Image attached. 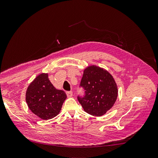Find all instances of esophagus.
<instances>
[{"label":"esophagus","mask_w":158,"mask_h":158,"mask_svg":"<svg viewBox=\"0 0 158 158\" xmlns=\"http://www.w3.org/2000/svg\"><path fill=\"white\" fill-rule=\"evenodd\" d=\"M66 94H67L68 97H71L72 96H73V92L68 91V92H66Z\"/></svg>","instance_id":"esophagus-1"}]
</instances>
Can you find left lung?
Listing matches in <instances>:
<instances>
[{
    "label": "left lung",
    "mask_w": 158,
    "mask_h": 158,
    "mask_svg": "<svg viewBox=\"0 0 158 158\" xmlns=\"http://www.w3.org/2000/svg\"><path fill=\"white\" fill-rule=\"evenodd\" d=\"M80 88L84 90L77 99L87 113L102 116L113 107L117 97V87L111 74L101 68L89 66L84 71Z\"/></svg>",
    "instance_id": "obj_1"
}]
</instances>
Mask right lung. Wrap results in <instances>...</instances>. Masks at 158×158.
<instances>
[{
  "instance_id": "obj_1",
  "label": "right lung",
  "mask_w": 158,
  "mask_h": 158,
  "mask_svg": "<svg viewBox=\"0 0 158 158\" xmlns=\"http://www.w3.org/2000/svg\"><path fill=\"white\" fill-rule=\"evenodd\" d=\"M66 97L64 91L53 86L48 74L36 77L26 92V102L30 110L45 120L53 118L59 114Z\"/></svg>"
}]
</instances>
